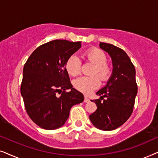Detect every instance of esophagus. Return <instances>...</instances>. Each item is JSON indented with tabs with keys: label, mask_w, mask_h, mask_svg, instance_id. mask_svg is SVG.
I'll use <instances>...</instances> for the list:
<instances>
[{
	"label": "esophagus",
	"mask_w": 158,
	"mask_h": 158,
	"mask_svg": "<svg viewBox=\"0 0 158 158\" xmlns=\"http://www.w3.org/2000/svg\"><path fill=\"white\" fill-rule=\"evenodd\" d=\"M84 102H89V99L87 98V97H85V99H84Z\"/></svg>",
	"instance_id": "34e87169"
}]
</instances>
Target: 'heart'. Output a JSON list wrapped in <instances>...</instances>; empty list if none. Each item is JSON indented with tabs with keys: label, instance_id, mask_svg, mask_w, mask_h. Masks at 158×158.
Masks as SVG:
<instances>
[{
	"label": "heart",
	"instance_id": "1",
	"mask_svg": "<svg viewBox=\"0 0 158 158\" xmlns=\"http://www.w3.org/2000/svg\"><path fill=\"white\" fill-rule=\"evenodd\" d=\"M84 56L87 61L92 64L94 68L92 74L98 75L101 81H107L110 79L113 73L112 67L107 63V56L102 50L97 48H91L86 50ZM81 60L75 56H71L65 63V69L69 75L75 77L80 73ZM73 86L84 94H89L100 86V80L96 76L81 77L73 81Z\"/></svg>",
	"mask_w": 158,
	"mask_h": 158
}]
</instances>
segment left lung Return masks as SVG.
<instances>
[{
  "label": "left lung",
  "instance_id": "obj_1",
  "mask_svg": "<svg viewBox=\"0 0 158 158\" xmlns=\"http://www.w3.org/2000/svg\"><path fill=\"white\" fill-rule=\"evenodd\" d=\"M100 48L112 58L113 73L106 86L96 93L100 98L92 100L98 108L89 117L98 129L112 131L123 124L133 112L137 94L136 70L124 50L105 43H100Z\"/></svg>",
  "mask_w": 158,
  "mask_h": 158
}]
</instances>
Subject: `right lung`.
<instances>
[{
	"mask_svg": "<svg viewBox=\"0 0 158 158\" xmlns=\"http://www.w3.org/2000/svg\"><path fill=\"white\" fill-rule=\"evenodd\" d=\"M80 48L81 42L55 40L39 46L25 63L21 94L29 117L42 129L62 127L71 107L84 101L65 69L66 60Z\"/></svg>",
	"mask_w": 158,
	"mask_h": 158,
	"instance_id": "right-lung-1",
	"label": "right lung"
}]
</instances>
